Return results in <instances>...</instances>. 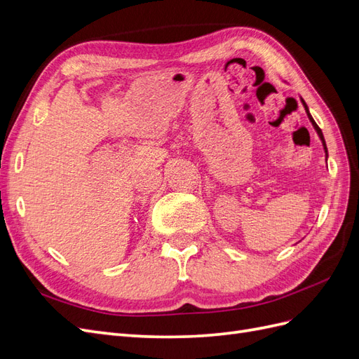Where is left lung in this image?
I'll return each instance as SVG.
<instances>
[{
    "label": "left lung",
    "mask_w": 359,
    "mask_h": 359,
    "mask_svg": "<svg viewBox=\"0 0 359 359\" xmlns=\"http://www.w3.org/2000/svg\"><path fill=\"white\" fill-rule=\"evenodd\" d=\"M302 104H304V107H306V111H307V115H309V118H310V121H311V124L314 126V128H316V132H318V135H319V137L322 139V144H323V148H325V153H327V156H328V151H327V144H325V139H323V135H322V130L319 128V126L314 123V119L311 118V115H310V112H309V107H307V104H306V102L302 100Z\"/></svg>",
    "instance_id": "8db88e82"
}]
</instances>
